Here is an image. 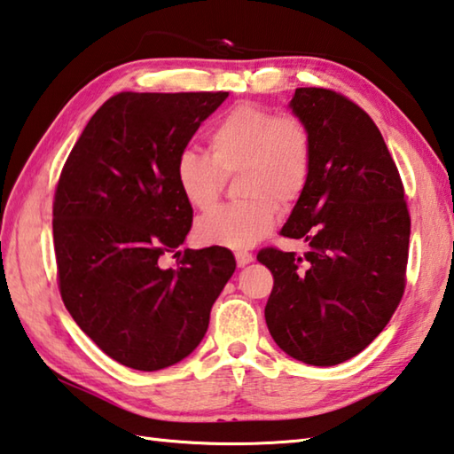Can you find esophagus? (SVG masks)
Masks as SVG:
<instances>
[{
	"instance_id": "1",
	"label": "esophagus",
	"mask_w": 454,
	"mask_h": 454,
	"mask_svg": "<svg viewBox=\"0 0 454 454\" xmlns=\"http://www.w3.org/2000/svg\"><path fill=\"white\" fill-rule=\"evenodd\" d=\"M250 262H254V255H252L250 252H236V263H238V268L248 266Z\"/></svg>"
}]
</instances>
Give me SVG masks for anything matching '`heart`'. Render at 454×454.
Returning <instances> with one entry per match:
<instances>
[{"instance_id":"1","label":"heart","mask_w":454,"mask_h":454,"mask_svg":"<svg viewBox=\"0 0 454 454\" xmlns=\"http://www.w3.org/2000/svg\"><path fill=\"white\" fill-rule=\"evenodd\" d=\"M210 154L184 148L175 178L196 210L218 202L224 178H238L244 202L222 206L196 224V238L208 246L246 250L274 230L279 206H292L308 188L313 145L306 122L276 114L258 103H238L208 130Z\"/></svg>"}]
</instances>
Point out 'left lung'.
Listing matches in <instances>:
<instances>
[{
	"label": "left lung",
	"instance_id": "1",
	"mask_svg": "<svg viewBox=\"0 0 454 454\" xmlns=\"http://www.w3.org/2000/svg\"><path fill=\"white\" fill-rule=\"evenodd\" d=\"M290 109L309 129L313 160L279 234L303 238L309 250L303 258L258 254L274 276L263 316L287 356L332 367L364 351L397 309L411 218L399 170L361 106L335 90L300 87Z\"/></svg>",
	"mask_w": 454,
	"mask_h": 454
}]
</instances>
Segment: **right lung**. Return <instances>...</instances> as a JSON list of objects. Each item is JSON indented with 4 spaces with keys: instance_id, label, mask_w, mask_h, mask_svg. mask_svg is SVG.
<instances>
[{
    "instance_id": "add662e5",
    "label": "right lung",
    "mask_w": 454,
    "mask_h": 454,
    "mask_svg": "<svg viewBox=\"0 0 454 454\" xmlns=\"http://www.w3.org/2000/svg\"><path fill=\"white\" fill-rule=\"evenodd\" d=\"M226 97L114 95L63 167L53 202L61 298L121 365L159 371L191 356L236 270L232 252L220 246L177 252L176 269L160 266L192 226V206L175 178L176 156Z\"/></svg>"
}]
</instances>
